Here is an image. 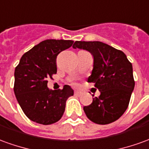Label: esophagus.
Returning a JSON list of instances; mask_svg holds the SVG:
<instances>
[{
  "instance_id": "esophagus-1",
  "label": "esophagus",
  "mask_w": 149,
  "mask_h": 149,
  "mask_svg": "<svg viewBox=\"0 0 149 149\" xmlns=\"http://www.w3.org/2000/svg\"><path fill=\"white\" fill-rule=\"evenodd\" d=\"M74 93H75V95H76V96H78V97L81 96V95H82V92H81V91H78V90L75 91Z\"/></svg>"
}]
</instances>
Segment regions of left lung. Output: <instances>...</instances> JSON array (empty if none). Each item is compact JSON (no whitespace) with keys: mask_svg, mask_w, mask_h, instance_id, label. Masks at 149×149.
Masks as SVG:
<instances>
[{"mask_svg":"<svg viewBox=\"0 0 149 149\" xmlns=\"http://www.w3.org/2000/svg\"><path fill=\"white\" fill-rule=\"evenodd\" d=\"M72 47L88 51L93 58L88 82L95 84L100 96L84 107L86 116L102 125L116 121L127 110L134 90L132 64L122 51L99 41H76Z\"/></svg>","mask_w":149,"mask_h":149,"instance_id":"8db88e82","label":"left lung"}]
</instances>
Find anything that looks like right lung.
Segmentation results:
<instances>
[{
	"instance_id": "add662e5",
	"label": "right lung",
	"mask_w": 149,
	"mask_h": 149,
	"mask_svg": "<svg viewBox=\"0 0 149 149\" xmlns=\"http://www.w3.org/2000/svg\"><path fill=\"white\" fill-rule=\"evenodd\" d=\"M72 40L47 39L22 56L14 71V93L24 114L37 123L49 125L64 114L67 99L74 91L69 85L52 90L48 77L56 74L58 54L69 48Z\"/></svg>"
}]
</instances>
